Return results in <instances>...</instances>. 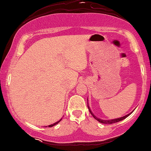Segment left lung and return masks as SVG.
<instances>
[{"mask_svg": "<svg viewBox=\"0 0 151 151\" xmlns=\"http://www.w3.org/2000/svg\"><path fill=\"white\" fill-rule=\"evenodd\" d=\"M87 106H88V109H89V110L90 113H91V115L93 116V117L94 118V119H96V120H97V121H99V122L101 123V124H114V123L119 122V121H121L124 120V119H125L126 118H127L128 116H129V115H131V114H132V113H133V111L132 112H131V113H130V114H127V115L124 116L120 117V118H118V119H109V120H104V119H99V118L96 117V116H95L94 114H93V112L91 111V109H90V107L89 106V104H88V99H87Z\"/></svg>", "mask_w": 151, "mask_h": 151, "instance_id": "left-lung-1", "label": "left lung"}]
</instances>
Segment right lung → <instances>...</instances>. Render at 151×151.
Returning <instances> with one entry per match:
<instances>
[{"label":"right lung","mask_w":151,"mask_h":151,"mask_svg":"<svg viewBox=\"0 0 151 151\" xmlns=\"http://www.w3.org/2000/svg\"><path fill=\"white\" fill-rule=\"evenodd\" d=\"M62 119H60V120H59L58 121H57V122H56V123H54V124H51V125H49V126H48V127H52V126H55V125H56V124H58V123H59V122H60V121L62 120ZM46 127H47V126H46Z\"/></svg>","instance_id":"obj_1"}]
</instances>
